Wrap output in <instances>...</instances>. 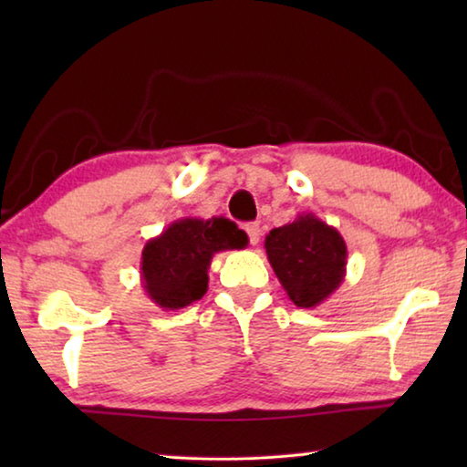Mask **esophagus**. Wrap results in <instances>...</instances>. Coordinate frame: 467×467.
<instances>
[{
  "instance_id": "34e87169",
  "label": "esophagus",
  "mask_w": 467,
  "mask_h": 467,
  "mask_svg": "<svg viewBox=\"0 0 467 467\" xmlns=\"http://www.w3.org/2000/svg\"><path fill=\"white\" fill-rule=\"evenodd\" d=\"M244 231H247V234H249L251 244H257L259 239H262V226H259L257 223H249L247 226H244Z\"/></svg>"
}]
</instances>
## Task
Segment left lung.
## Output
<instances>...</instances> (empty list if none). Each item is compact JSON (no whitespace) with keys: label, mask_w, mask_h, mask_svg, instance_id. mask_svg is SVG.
Here are the masks:
<instances>
[{"label":"left lung","mask_w":467,"mask_h":467,"mask_svg":"<svg viewBox=\"0 0 467 467\" xmlns=\"http://www.w3.org/2000/svg\"><path fill=\"white\" fill-rule=\"evenodd\" d=\"M265 253L282 288L300 309L321 305L344 282L346 241L311 212L270 231Z\"/></svg>","instance_id":"left-lung-1"}]
</instances>
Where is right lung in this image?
<instances>
[{"instance_id":"right-lung-1","label":"right lung","mask_w":467,"mask_h":467,"mask_svg":"<svg viewBox=\"0 0 467 467\" xmlns=\"http://www.w3.org/2000/svg\"><path fill=\"white\" fill-rule=\"evenodd\" d=\"M247 243V233L226 218L175 220L144 244L141 286L161 309H183L208 290L212 257L220 251L244 249Z\"/></svg>"}]
</instances>
